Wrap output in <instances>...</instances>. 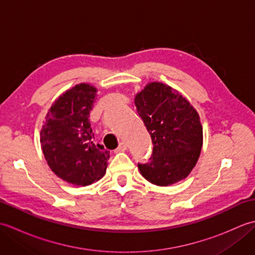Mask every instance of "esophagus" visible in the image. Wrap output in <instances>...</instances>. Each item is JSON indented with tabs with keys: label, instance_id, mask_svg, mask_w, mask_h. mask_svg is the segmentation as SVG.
<instances>
[{
	"label": "esophagus",
	"instance_id": "1",
	"mask_svg": "<svg viewBox=\"0 0 255 255\" xmlns=\"http://www.w3.org/2000/svg\"><path fill=\"white\" fill-rule=\"evenodd\" d=\"M126 150H127V144L126 143H125V142L119 143L117 151H126Z\"/></svg>",
	"mask_w": 255,
	"mask_h": 255
}]
</instances>
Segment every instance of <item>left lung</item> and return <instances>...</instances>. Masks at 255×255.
Listing matches in <instances>:
<instances>
[{"label":"left lung","mask_w":255,"mask_h":255,"mask_svg":"<svg viewBox=\"0 0 255 255\" xmlns=\"http://www.w3.org/2000/svg\"><path fill=\"white\" fill-rule=\"evenodd\" d=\"M134 105L153 143L151 162L138 164L141 175L158 186L186 178L203 147L197 111L180 92L156 81L134 95Z\"/></svg>","instance_id":"obj_1"}]
</instances>
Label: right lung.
Here are the masks:
<instances>
[{"instance_id": "1", "label": "right lung", "mask_w": 255, "mask_h": 255, "mask_svg": "<svg viewBox=\"0 0 255 255\" xmlns=\"http://www.w3.org/2000/svg\"><path fill=\"white\" fill-rule=\"evenodd\" d=\"M97 89L79 83L52 103L40 130V145L47 164L68 184L88 186L105 175L107 151L94 141L90 124Z\"/></svg>"}]
</instances>
